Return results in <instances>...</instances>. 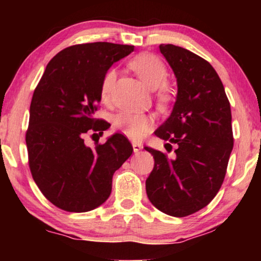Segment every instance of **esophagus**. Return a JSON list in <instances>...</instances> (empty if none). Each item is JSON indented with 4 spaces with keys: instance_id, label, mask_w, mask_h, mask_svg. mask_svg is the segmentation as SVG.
I'll list each match as a JSON object with an SVG mask.
<instances>
[{
    "instance_id": "esophagus-1",
    "label": "esophagus",
    "mask_w": 261,
    "mask_h": 261,
    "mask_svg": "<svg viewBox=\"0 0 261 261\" xmlns=\"http://www.w3.org/2000/svg\"><path fill=\"white\" fill-rule=\"evenodd\" d=\"M132 145H133L134 152H139L142 149V144H140V142H132Z\"/></svg>"
}]
</instances>
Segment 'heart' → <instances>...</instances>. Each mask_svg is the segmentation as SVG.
<instances>
[{
  "mask_svg": "<svg viewBox=\"0 0 261 261\" xmlns=\"http://www.w3.org/2000/svg\"><path fill=\"white\" fill-rule=\"evenodd\" d=\"M128 65L138 74L146 87L151 90H156L155 97L158 107L160 109H165L172 98L171 89L166 83L169 71L165 63L159 57L151 53H141L132 58ZM115 80L116 71L114 69H109L103 76L101 97L105 101L109 98ZM153 124H154L153 117L145 113L121 112L116 114L113 119L114 128L133 140L144 138L152 129Z\"/></svg>",
  "mask_w": 261,
  "mask_h": 261,
  "instance_id": "obj_1",
  "label": "heart"
}]
</instances>
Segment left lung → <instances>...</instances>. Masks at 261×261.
<instances>
[{"label": "left lung", "mask_w": 261, "mask_h": 261, "mask_svg": "<svg viewBox=\"0 0 261 261\" xmlns=\"http://www.w3.org/2000/svg\"><path fill=\"white\" fill-rule=\"evenodd\" d=\"M159 48L176 74L178 94L170 117L154 134L177 148L170 159L145 147L154 158L146 192L160 212L184 217L208 205L223 183L234 144L230 105L205 59L171 44ZM171 144L166 149H172Z\"/></svg>", "instance_id": "1"}]
</instances>
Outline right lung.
Here are the masks:
<instances>
[{"label":"right lung","mask_w":261,"mask_h":261,"mask_svg":"<svg viewBox=\"0 0 261 261\" xmlns=\"http://www.w3.org/2000/svg\"><path fill=\"white\" fill-rule=\"evenodd\" d=\"M133 49L102 41L70 46L49 60L35 88L26 132L28 164L35 184L57 208H97L112 192L115 171L132 155L133 147L122 134L94 148L85 146L83 137L108 128L95 119L102 78Z\"/></svg>","instance_id":"add662e5"}]
</instances>
